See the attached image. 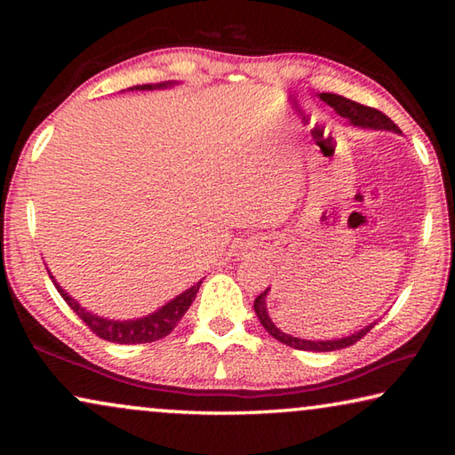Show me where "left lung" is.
<instances>
[{
	"label": "left lung",
	"instance_id": "8db88e82",
	"mask_svg": "<svg viewBox=\"0 0 455 455\" xmlns=\"http://www.w3.org/2000/svg\"><path fill=\"white\" fill-rule=\"evenodd\" d=\"M323 102H327L331 108H335V112L339 116L351 120V124L355 126H363V128H377V130H394V132H399L397 124L391 118L385 116L383 112L377 110V108L371 106H363L359 102H353L349 98H343L339 94H321ZM268 291V289H267ZM267 291L260 292V295L255 299V313L260 321V325H263L268 335H273L276 341H281L284 345H289L292 349H303V351H335V349H343V347H351L353 343H357L359 339H363L369 331H371L373 325H369L365 329H361L359 333L351 335V337H345V339H337V341H305V339H297V337H291L287 333H283L275 327V323L271 321L267 313Z\"/></svg>",
	"mask_w": 455,
	"mask_h": 455
}]
</instances>
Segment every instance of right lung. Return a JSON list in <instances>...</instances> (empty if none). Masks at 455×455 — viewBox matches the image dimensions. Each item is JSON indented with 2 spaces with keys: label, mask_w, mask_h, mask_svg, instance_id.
Returning <instances> with one entry per match:
<instances>
[{
  "label": "right lung",
  "mask_w": 455,
  "mask_h": 455,
  "mask_svg": "<svg viewBox=\"0 0 455 455\" xmlns=\"http://www.w3.org/2000/svg\"><path fill=\"white\" fill-rule=\"evenodd\" d=\"M166 86L168 84L164 82L156 84V86H154V84H144V86H134V90H156V88H166ZM200 283H196L195 287H190L188 291L180 292L179 297L172 299L171 303H166L163 309L148 315V317L136 319V321H110V319H102L88 313L84 307L76 303L64 289H60V284L56 281H53L58 292L68 303V307H70V309L78 315L84 323H86V327L92 331V333H96L100 339H106V341L120 343V345L152 343L166 337L176 325H179L182 315L188 311V307L192 305V301H195L196 292L200 289Z\"/></svg>",
  "instance_id": "1"
}]
</instances>
